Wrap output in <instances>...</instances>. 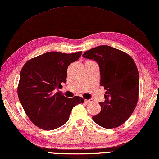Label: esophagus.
<instances>
[{
	"label": "esophagus",
	"mask_w": 159,
	"mask_h": 159,
	"mask_svg": "<svg viewBox=\"0 0 159 159\" xmlns=\"http://www.w3.org/2000/svg\"><path fill=\"white\" fill-rule=\"evenodd\" d=\"M85 102H87V103H90V102H93V100H92V99H89V100H85Z\"/></svg>",
	"instance_id": "34e87169"
}]
</instances>
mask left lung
Masks as SVG:
<instances>
[{
  "label": "left lung",
  "mask_w": 159,
  "mask_h": 159,
  "mask_svg": "<svg viewBox=\"0 0 159 159\" xmlns=\"http://www.w3.org/2000/svg\"><path fill=\"white\" fill-rule=\"evenodd\" d=\"M84 58L98 63L101 86L106 90L101 110L92 119L105 129L118 127L127 121L137 105L139 74L132 57L121 50L101 45L85 52Z\"/></svg>",
  "instance_id": "8db88e82"
}]
</instances>
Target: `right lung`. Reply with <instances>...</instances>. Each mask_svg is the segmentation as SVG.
<instances>
[{
    "label": "right lung",
    "instance_id": "1",
    "mask_svg": "<svg viewBox=\"0 0 159 159\" xmlns=\"http://www.w3.org/2000/svg\"><path fill=\"white\" fill-rule=\"evenodd\" d=\"M82 52L66 54L49 52L27 61L20 72L17 87L19 100L24 112L35 126L45 130L62 126L68 121L82 97L67 98L53 91L66 82L67 69L78 60Z\"/></svg>",
    "mask_w": 159,
    "mask_h": 159
}]
</instances>
